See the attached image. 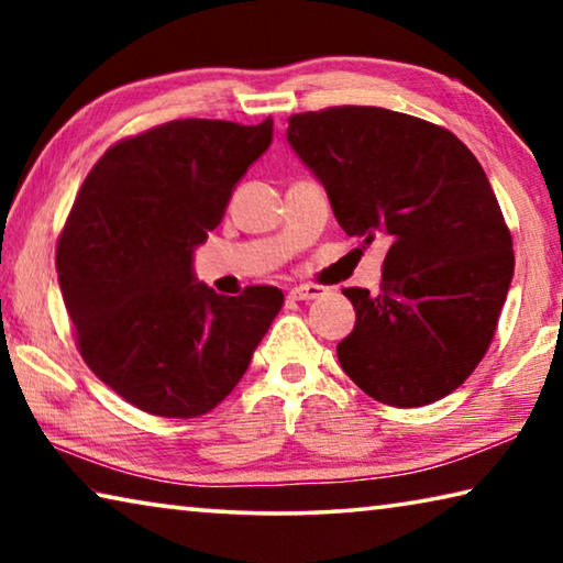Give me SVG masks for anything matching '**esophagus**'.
<instances>
[{
    "label": "esophagus",
    "mask_w": 563,
    "mask_h": 563,
    "mask_svg": "<svg viewBox=\"0 0 563 563\" xmlns=\"http://www.w3.org/2000/svg\"><path fill=\"white\" fill-rule=\"evenodd\" d=\"M320 295H325V288L320 285H295V288L288 292L290 300H316Z\"/></svg>",
    "instance_id": "1"
}]
</instances>
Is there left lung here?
I'll return each instance as SVG.
<instances>
[{"label": "left lung", "instance_id": "8db88e82", "mask_svg": "<svg viewBox=\"0 0 563 563\" xmlns=\"http://www.w3.org/2000/svg\"><path fill=\"white\" fill-rule=\"evenodd\" d=\"M288 144L342 231L389 243L379 292L342 290L357 316L338 345L342 369L393 407L454 393L487 352L514 275L479 161L446 129L377 107L295 113Z\"/></svg>", "mask_w": 563, "mask_h": 563}]
</instances>
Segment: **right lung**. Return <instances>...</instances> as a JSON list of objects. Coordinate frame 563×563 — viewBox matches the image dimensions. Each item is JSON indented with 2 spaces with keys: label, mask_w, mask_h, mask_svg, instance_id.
Listing matches in <instances>:
<instances>
[{
  "label": "right lung",
  "mask_w": 563,
  "mask_h": 563,
  "mask_svg": "<svg viewBox=\"0 0 563 563\" xmlns=\"http://www.w3.org/2000/svg\"><path fill=\"white\" fill-rule=\"evenodd\" d=\"M258 126L184 119L119 141L76 196L56 245L64 305L91 373L148 415L211 412L241 383L283 292L218 295L194 251L268 151Z\"/></svg>",
  "instance_id": "obj_1"
}]
</instances>
